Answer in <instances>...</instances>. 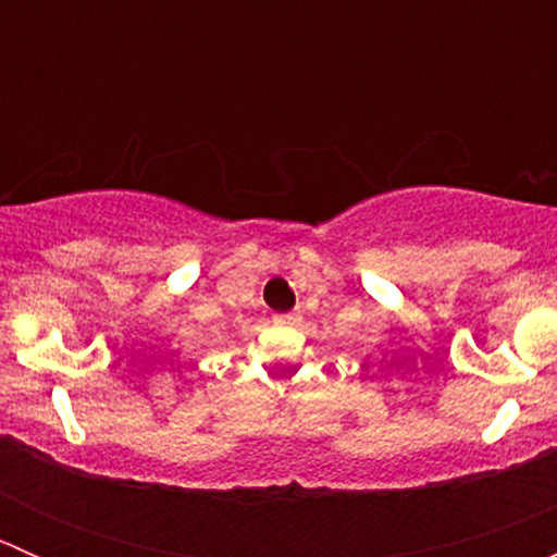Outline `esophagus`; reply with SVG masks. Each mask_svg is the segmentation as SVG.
Wrapping results in <instances>:
<instances>
[{
  "label": "esophagus",
  "instance_id": "1",
  "mask_svg": "<svg viewBox=\"0 0 557 557\" xmlns=\"http://www.w3.org/2000/svg\"><path fill=\"white\" fill-rule=\"evenodd\" d=\"M274 323H280V325H290V323H296V314H274Z\"/></svg>",
  "mask_w": 557,
  "mask_h": 557
}]
</instances>
